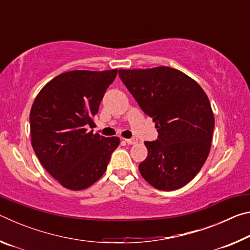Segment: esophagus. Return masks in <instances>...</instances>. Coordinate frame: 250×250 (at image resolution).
I'll return each mask as SVG.
<instances>
[{"mask_svg":"<svg viewBox=\"0 0 250 250\" xmlns=\"http://www.w3.org/2000/svg\"><path fill=\"white\" fill-rule=\"evenodd\" d=\"M125 141L128 143V145H137V143H138L137 139H125Z\"/></svg>","mask_w":250,"mask_h":250,"instance_id":"1","label":"esophagus"}]
</instances>
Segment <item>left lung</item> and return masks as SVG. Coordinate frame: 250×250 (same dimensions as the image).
<instances>
[{
  "mask_svg": "<svg viewBox=\"0 0 250 250\" xmlns=\"http://www.w3.org/2000/svg\"><path fill=\"white\" fill-rule=\"evenodd\" d=\"M119 76L159 137L146 141V159L139 171L161 191H174L194 179L208 156L214 115L208 97L195 80L167 66L119 69Z\"/></svg>",
  "mask_w": 250,
  "mask_h": 250,
  "instance_id": "left-lung-1",
  "label": "left lung"
}]
</instances>
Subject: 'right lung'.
Returning <instances> with one entry per match:
<instances>
[{"mask_svg":"<svg viewBox=\"0 0 250 250\" xmlns=\"http://www.w3.org/2000/svg\"><path fill=\"white\" fill-rule=\"evenodd\" d=\"M118 69L71 70L53 78L34 100L29 124L34 152L61 185L80 191L96 183L120 143L88 131Z\"/></svg>","mask_w":250,"mask_h":250,"instance_id":"add662e5","label":"right lung"}]
</instances>
